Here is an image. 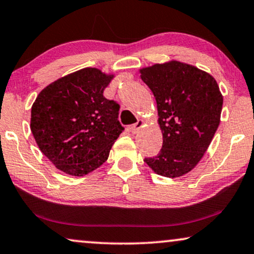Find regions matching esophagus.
I'll use <instances>...</instances> for the list:
<instances>
[{
	"instance_id": "1",
	"label": "esophagus",
	"mask_w": 254,
	"mask_h": 254,
	"mask_svg": "<svg viewBox=\"0 0 254 254\" xmlns=\"http://www.w3.org/2000/svg\"><path fill=\"white\" fill-rule=\"evenodd\" d=\"M143 124H144V122H143V121H141V120H138L137 123H134L133 125H131V127H130L131 132H132V133H136L137 131L139 130L141 127H143Z\"/></svg>"
}]
</instances>
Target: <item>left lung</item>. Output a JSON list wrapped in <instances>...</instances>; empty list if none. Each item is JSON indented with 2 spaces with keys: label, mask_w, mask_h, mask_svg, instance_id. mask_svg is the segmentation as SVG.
<instances>
[{
  "label": "left lung",
  "mask_w": 254,
  "mask_h": 254,
  "mask_svg": "<svg viewBox=\"0 0 254 254\" xmlns=\"http://www.w3.org/2000/svg\"><path fill=\"white\" fill-rule=\"evenodd\" d=\"M157 101L162 147L144 161L155 173L178 178L201 160L219 125L223 96L210 74L170 62L140 69Z\"/></svg>",
  "instance_id": "left-lung-1"
}]
</instances>
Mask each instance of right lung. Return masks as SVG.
<instances>
[{
	"label": "right lung",
	"mask_w": 254,
	"mask_h": 254,
	"mask_svg": "<svg viewBox=\"0 0 254 254\" xmlns=\"http://www.w3.org/2000/svg\"><path fill=\"white\" fill-rule=\"evenodd\" d=\"M113 79L83 68L44 88L31 108V132L58 170L83 177L100 167L124 130L120 104L103 96Z\"/></svg>",
	"instance_id": "1"
}]
</instances>
